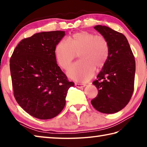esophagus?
Segmentation results:
<instances>
[{
	"instance_id": "obj_1",
	"label": "esophagus",
	"mask_w": 147,
	"mask_h": 147,
	"mask_svg": "<svg viewBox=\"0 0 147 147\" xmlns=\"http://www.w3.org/2000/svg\"><path fill=\"white\" fill-rule=\"evenodd\" d=\"M75 86L77 87V88H84V87H85V86H86V84H79V83H75Z\"/></svg>"
}]
</instances>
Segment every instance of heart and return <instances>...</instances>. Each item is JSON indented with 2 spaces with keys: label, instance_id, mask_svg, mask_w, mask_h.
Instances as JSON below:
<instances>
[{
  "label": "heart",
  "instance_id": "heart-1",
  "mask_svg": "<svg viewBox=\"0 0 147 147\" xmlns=\"http://www.w3.org/2000/svg\"><path fill=\"white\" fill-rule=\"evenodd\" d=\"M79 53L81 60L74 63L67 72L74 80L85 82L93 76L96 67L100 68L108 60L109 46L105 37L82 31L74 34L69 39H63L57 44L55 57L60 67L67 70Z\"/></svg>",
  "mask_w": 147,
  "mask_h": 147
}]
</instances>
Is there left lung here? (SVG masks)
Masks as SVG:
<instances>
[{
	"instance_id": "left-lung-1",
	"label": "left lung",
	"mask_w": 147,
	"mask_h": 147,
	"mask_svg": "<svg viewBox=\"0 0 147 147\" xmlns=\"http://www.w3.org/2000/svg\"><path fill=\"white\" fill-rule=\"evenodd\" d=\"M94 28L105 37L109 46L108 60L93 82L98 89L96 97L91 101L96 110L114 113L127 105L132 95L136 61L125 36L106 26Z\"/></svg>"
}]
</instances>
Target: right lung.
Masks as SVG:
<instances>
[{
	"mask_svg": "<svg viewBox=\"0 0 147 147\" xmlns=\"http://www.w3.org/2000/svg\"><path fill=\"white\" fill-rule=\"evenodd\" d=\"M64 31L43 32L23 39L10 59L13 94L17 103L39 119L55 117L65 105L74 86L56 63L55 49Z\"/></svg>",
	"mask_w": 147,
	"mask_h": 147,
	"instance_id": "obj_1",
	"label": "right lung"
}]
</instances>
